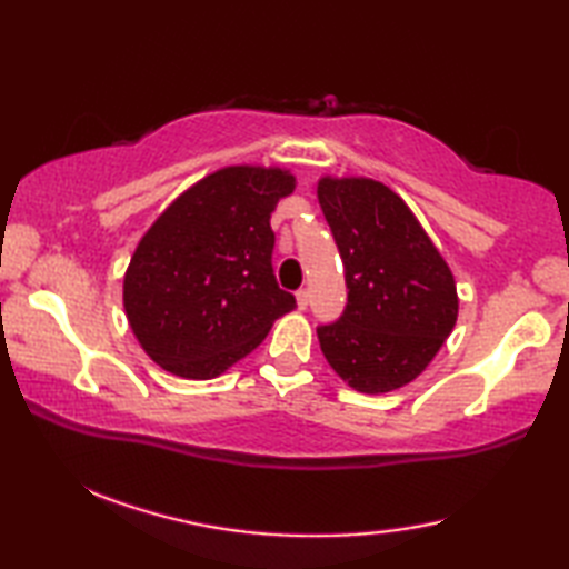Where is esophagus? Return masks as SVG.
Listing matches in <instances>:
<instances>
[{
    "label": "esophagus",
    "instance_id": "esophagus-1",
    "mask_svg": "<svg viewBox=\"0 0 569 569\" xmlns=\"http://www.w3.org/2000/svg\"><path fill=\"white\" fill-rule=\"evenodd\" d=\"M296 300H298V308L306 310L308 308V288H300V291L296 293Z\"/></svg>",
    "mask_w": 569,
    "mask_h": 569
}]
</instances>
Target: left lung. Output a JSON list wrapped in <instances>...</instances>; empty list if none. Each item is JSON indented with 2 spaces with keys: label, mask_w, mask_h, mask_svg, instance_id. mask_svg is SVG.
Returning a JSON list of instances; mask_svg holds the SVG:
<instances>
[{
  "label": "left lung",
  "mask_w": 569,
  "mask_h": 569,
  "mask_svg": "<svg viewBox=\"0 0 569 569\" xmlns=\"http://www.w3.org/2000/svg\"><path fill=\"white\" fill-rule=\"evenodd\" d=\"M318 202L345 263L347 308L318 330L328 365L359 393L418 379L450 337L457 283L406 200L367 176H322Z\"/></svg>",
  "instance_id": "obj_1"
}]
</instances>
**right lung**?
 Listing matches in <instances>:
<instances>
[{"mask_svg":"<svg viewBox=\"0 0 569 569\" xmlns=\"http://www.w3.org/2000/svg\"><path fill=\"white\" fill-rule=\"evenodd\" d=\"M296 186L281 166L217 168L143 232L122 300L137 342L161 369L192 381L220 377L296 308L273 278L269 224Z\"/></svg>","mask_w":569,"mask_h":569,"instance_id":"obj_1","label":"right lung"}]
</instances>
